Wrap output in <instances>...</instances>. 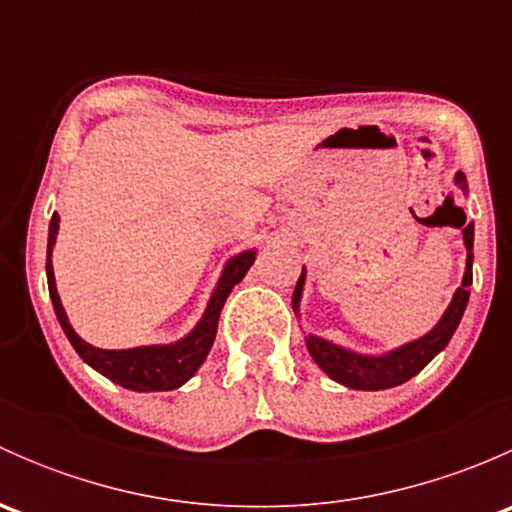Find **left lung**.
<instances>
[{
  "instance_id": "1",
  "label": "left lung",
  "mask_w": 512,
  "mask_h": 512,
  "mask_svg": "<svg viewBox=\"0 0 512 512\" xmlns=\"http://www.w3.org/2000/svg\"><path fill=\"white\" fill-rule=\"evenodd\" d=\"M456 188L463 195H468V180L466 175L458 170L456 178H453ZM456 227H463V245H466V272H463L461 287L453 294L451 304L446 307L443 317L438 319L436 327L431 332H426L423 337L414 339V342H406L401 347L391 349L384 354H361L354 349L342 347V344H334L329 339L317 337V334H307L304 344H307V352L317 361L319 369L334 379L337 384L347 386V389L356 391H384L394 389V386L404 384V381L414 379L418 371L428 364L436 354H441L446 349V344L451 342L453 332L461 324L463 312H466V304L471 292L473 282V223H466V215ZM304 282H307V272L302 267V275H299L297 287L292 294V309L299 317V304H302V292Z\"/></svg>"
}]
</instances>
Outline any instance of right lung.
<instances>
[{
    "label": "right lung",
    "mask_w": 512,
    "mask_h": 512,
    "mask_svg": "<svg viewBox=\"0 0 512 512\" xmlns=\"http://www.w3.org/2000/svg\"><path fill=\"white\" fill-rule=\"evenodd\" d=\"M59 223V215H51L49 242H46V280H49V294L51 304H54L56 319H59L61 329H64L66 339H69L71 347L76 349V354H79L91 369H96L98 374L111 379L113 384L131 391H143V394H148V391H173L178 389V386H183L188 379H193V374L203 366L210 349H213L215 334H218V319L220 312H223L225 299L230 297L235 285H240L242 277L247 275V270H250L252 262H255L257 250H242L225 262L223 272H220V280L218 285H215L213 294H210L203 317L198 319V324H195L183 339H178V342L173 344H148V347L133 349H98L94 344L84 342V339L74 332L69 317H66L64 304H61L59 289H56L51 252H54L56 235H59Z\"/></svg>",
    "instance_id": "right-lung-1"
}]
</instances>
